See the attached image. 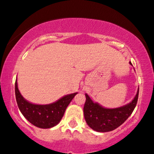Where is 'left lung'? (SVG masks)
Segmentation results:
<instances>
[{
	"mask_svg": "<svg viewBox=\"0 0 154 154\" xmlns=\"http://www.w3.org/2000/svg\"><path fill=\"white\" fill-rule=\"evenodd\" d=\"M131 65L132 63L130 62ZM139 93L137 94L130 103L115 109H106L94 103L91 98L85 94L86 101L83 108L85 121L90 128L95 131L106 132L112 131L119 127L128 119L136 106Z\"/></svg>",
	"mask_w": 154,
	"mask_h": 154,
	"instance_id": "obj_1",
	"label": "left lung"
}]
</instances>
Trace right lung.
Listing matches in <instances>:
<instances>
[{
  "label": "right lung",
  "mask_w": 154,
  "mask_h": 154,
  "mask_svg": "<svg viewBox=\"0 0 154 154\" xmlns=\"http://www.w3.org/2000/svg\"><path fill=\"white\" fill-rule=\"evenodd\" d=\"M77 93L65 95L57 101L47 105H38L29 103L21 95L15 82V95L17 105L23 116L31 124L38 128L47 129L59 123L66 107Z\"/></svg>",
  "instance_id": "right-lung-1"
}]
</instances>
